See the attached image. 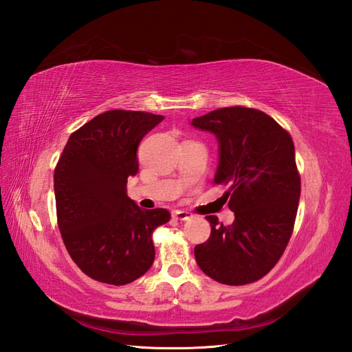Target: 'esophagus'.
I'll return each mask as SVG.
<instances>
[{"label": "esophagus", "mask_w": 352, "mask_h": 352, "mask_svg": "<svg viewBox=\"0 0 352 352\" xmlns=\"http://www.w3.org/2000/svg\"><path fill=\"white\" fill-rule=\"evenodd\" d=\"M173 217H174L175 219H179V221H187V219L192 218L193 215L190 214V212H187V210H174Z\"/></svg>", "instance_id": "obj_1"}]
</instances>
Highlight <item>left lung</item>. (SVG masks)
Returning a JSON list of instances; mask_svg holds the SVG:
<instances>
[{
	"label": "left lung",
	"instance_id": "obj_1",
	"mask_svg": "<svg viewBox=\"0 0 352 352\" xmlns=\"http://www.w3.org/2000/svg\"><path fill=\"white\" fill-rule=\"evenodd\" d=\"M219 144L214 183L230 186L232 226L208 215L210 236L195 248L206 276L230 286L254 283L283 255L294 232L300 178L295 146L267 113L242 106L212 110L192 120Z\"/></svg>",
	"mask_w": 352,
	"mask_h": 352
}]
</instances>
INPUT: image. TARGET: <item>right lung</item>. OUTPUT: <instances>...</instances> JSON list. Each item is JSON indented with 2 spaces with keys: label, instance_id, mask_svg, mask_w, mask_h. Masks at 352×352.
<instances>
[{
  "label": "right lung",
  "instance_id": "add662e5",
  "mask_svg": "<svg viewBox=\"0 0 352 352\" xmlns=\"http://www.w3.org/2000/svg\"><path fill=\"white\" fill-rule=\"evenodd\" d=\"M162 120V115L107 110L76 129L58 159V230L70 258L97 282L128 285L153 264L152 234L170 214L140 208L126 196V183L138 173L140 142Z\"/></svg>",
  "mask_w": 352,
  "mask_h": 352
}]
</instances>
